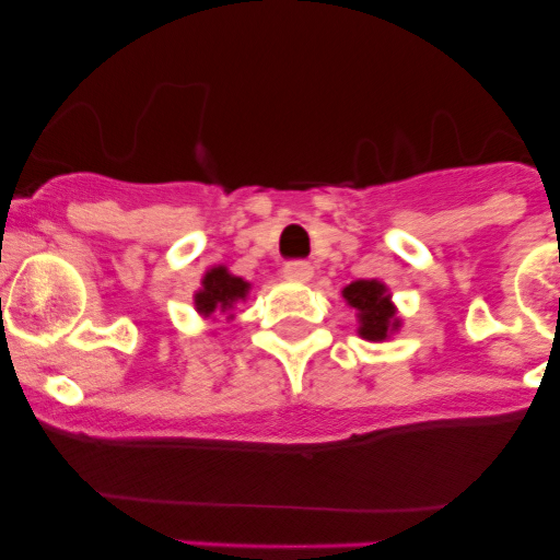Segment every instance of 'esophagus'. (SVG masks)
Masks as SVG:
<instances>
[{"instance_id": "1", "label": "esophagus", "mask_w": 560, "mask_h": 560, "mask_svg": "<svg viewBox=\"0 0 560 560\" xmlns=\"http://www.w3.org/2000/svg\"><path fill=\"white\" fill-rule=\"evenodd\" d=\"M281 273H284L287 281H295V284H306V281H312L314 268L308 262H287Z\"/></svg>"}]
</instances>
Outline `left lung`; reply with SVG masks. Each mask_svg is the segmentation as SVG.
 Here are the masks:
<instances>
[{"label":"left lung","mask_w":560,"mask_h":560,"mask_svg":"<svg viewBox=\"0 0 560 560\" xmlns=\"http://www.w3.org/2000/svg\"><path fill=\"white\" fill-rule=\"evenodd\" d=\"M343 301L358 316V336L365 341L385 343L400 330L404 319L393 303V292L380 279H358L341 290Z\"/></svg>","instance_id":"1"}]
</instances>
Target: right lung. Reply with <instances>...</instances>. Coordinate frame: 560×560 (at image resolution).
I'll list each match as a JSON object with an SVG mask.
<instances>
[{"mask_svg": "<svg viewBox=\"0 0 560 560\" xmlns=\"http://www.w3.org/2000/svg\"><path fill=\"white\" fill-rule=\"evenodd\" d=\"M252 292V284L241 276L230 273L228 265H213L202 273L200 290L195 292V308L202 319L217 322V314L235 319V306L244 303Z\"/></svg>", "mask_w": 560, "mask_h": 560, "instance_id": "1", "label": "right lung"}]
</instances>
